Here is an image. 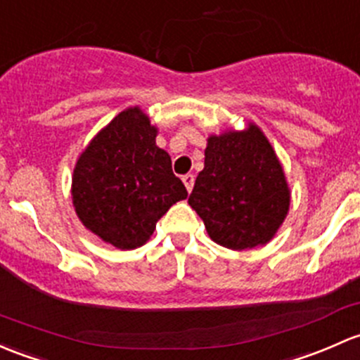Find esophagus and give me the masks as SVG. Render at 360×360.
I'll use <instances>...</instances> for the list:
<instances>
[{
	"instance_id": "1",
	"label": "esophagus",
	"mask_w": 360,
	"mask_h": 360,
	"mask_svg": "<svg viewBox=\"0 0 360 360\" xmlns=\"http://www.w3.org/2000/svg\"><path fill=\"white\" fill-rule=\"evenodd\" d=\"M183 183H184V186H186V190L191 191L193 190V184H195V176H193V174H184V176H183Z\"/></svg>"
}]
</instances>
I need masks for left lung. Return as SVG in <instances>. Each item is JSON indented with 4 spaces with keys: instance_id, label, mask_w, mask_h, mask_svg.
<instances>
[{
    "instance_id": "left-lung-1",
    "label": "left lung",
    "mask_w": 360,
    "mask_h": 360,
    "mask_svg": "<svg viewBox=\"0 0 360 360\" xmlns=\"http://www.w3.org/2000/svg\"><path fill=\"white\" fill-rule=\"evenodd\" d=\"M188 203L217 245L247 250L274 236L290 209L285 172L257 126L210 136Z\"/></svg>"
}]
</instances>
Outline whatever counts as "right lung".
Masks as SVG:
<instances>
[{
	"mask_svg": "<svg viewBox=\"0 0 360 360\" xmlns=\"http://www.w3.org/2000/svg\"><path fill=\"white\" fill-rule=\"evenodd\" d=\"M157 129L138 107L120 112L82 151L72 177V202L82 224L120 250L138 248L157 221L188 196Z\"/></svg>",
	"mask_w": 360,
	"mask_h": 360,
	"instance_id": "1",
	"label": "right lung"
}]
</instances>
